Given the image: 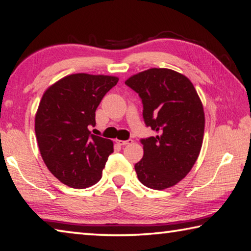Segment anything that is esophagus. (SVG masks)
Masks as SVG:
<instances>
[{"mask_svg": "<svg viewBox=\"0 0 251 251\" xmlns=\"http://www.w3.org/2000/svg\"><path fill=\"white\" fill-rule=\"evenodd\" d=\"M116 142L119 145H127V144H132L133 143V140H126V141H122V140H116Z\"/></svg>", "mask_w": 251, "mask_h": 251, "instance_id": "esophagus-1", "label": "esophagus"}]
</instances>
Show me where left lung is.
<instances>
[{
    "label": "left lung",
    "mask_w": 251,
    "mask_h": 251,
    "mask_svg": "<svg viewBox=\"0 0 251 251\" xmlns=\"http://www.w3.org/2000/svg\"><path fill=\"white\" fill-rule=\"evenodd\" d=\"M143 105L146 126L155 136L141 139L144 155L135 164L139 180L163 190L187 176L199 156L204 112L192 83L168 69H150L126 81Z\"/></svg>",
    "instance_id": "8db88e82"
}]
</instances>
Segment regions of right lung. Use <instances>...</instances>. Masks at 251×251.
<instances>
[{
  "instance_id": "right-lung-1",
  "label": "right lung",
  "mask_w": 251,
  "mask_h": 251,
  "mask_svg": "<svg viewBox=\"0 0 251 251\" xmlns=\"http://www.w3.org/2000/svg\"><path fill=\"white\" fill-rule=\"evenodd\" d=\"M118 77L85 73L65 76L45 92L35 132L46 166L61 182L75 189L97 183L113 152L110 140L92 134L95 112Z\"/></svg>"
}]
</instances>
